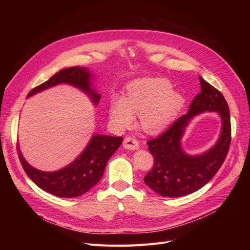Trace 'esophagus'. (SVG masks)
<instances>
[{
  "mask_svg": "<svg viewBox=\"0 0 250 250\" xmlns=\"http://www.w3.org/2000/svg\"><path fill=\"white\" fill-rule=\"evenodd\" d=\"M123 146H124V148L126 149V150H132V151H134V150L139 149V142H138L135 138L128 136V137H126V138L124 140Z\"/></svg>",
  "mask_w": 250,
  "mask_h": 250,
  "instance_id": "esophagus-1",
  "label": "esophagus"
}]
</instances>
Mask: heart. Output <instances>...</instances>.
<instances>
[{
  "label": "heart",
  "mask_w": 250,
  "mask_h": 250,
  "mask_svg": "<svg viewBox=\"0 0 250 250\" xmlns=\"http://www.w3.org/2000/svg\"><path fill=\"white\" fill-rule=\"evenodd\" d=\"M185 97L172 90V84L163 78L135 79L126 86V96H117L109 105V117L118 128L133 124L140 115V126L148 135L166 130L185 105Z\"/></svg>",
  "instance_id": "1"
}]
</instances>
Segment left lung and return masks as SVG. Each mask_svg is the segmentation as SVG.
Instances as JSON below:
<instances>
[{"instance_id": "1", "label": "left lung", "mask_w": 250, "mask_h": 250, "mask_svg": "<svg viewBox=\"0 0 250 250\" xmlns=\"http://www.w3.org/2000/svg\"><path fill=\"white\" fill-rule=\"evenodd\" d=\"M201 93L192 100L187 114L179 117L166 132L148 142L154 166L144 178L155 192L167 198H179L202 188L224 162L231 143L228 104L221 92L200 76ZM204 112H217L222 121L215 145L201 154L191 155L182 149L181 140L192 118Z\"/></svg>"}]
</instances>
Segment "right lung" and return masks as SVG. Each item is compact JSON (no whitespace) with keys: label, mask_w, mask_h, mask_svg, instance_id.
Here are the masks:
<instances>
[{"label":"right lung","mask_w":250,"mask_h":250,"mask_svg":"<svg viewBox=\"0 0 250 250\" xmlns=\"http://www.w3.org/2000/svg\"><path fill=\"white\" fill-rule=\"evenodd\" d=\"M94 74L84 67H72L60 71L49 80L29 92L27 98L61 84L71 85L85 93L93 103L98 104L101 95L94 86ZM122 137L94 134L85 149L69 165L56 171H42L31 166L23 157L19 144L20 162L30 179L42 190L59 198H77L90 190L101 179L107 161L121 146Z\"/></svg>","instance_id":"right-lung-1"}]
</instances>
